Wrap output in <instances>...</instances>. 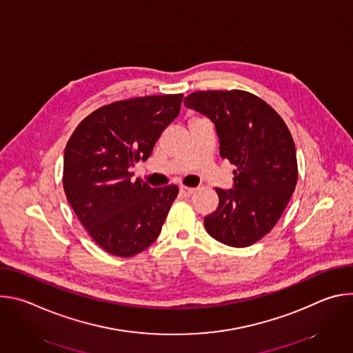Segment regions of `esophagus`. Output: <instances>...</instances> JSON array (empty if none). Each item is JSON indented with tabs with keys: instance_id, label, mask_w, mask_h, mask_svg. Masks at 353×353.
<instances>
[{
	"instance_id": "34e87169",
	"label": "esophagus",
	"mask_w": 353,
	"mask_h": 353,
	"mask_svg": "<svg viewBox=\"0 0 353 353\" xmlns=\"http://www.w3.org/2000/svg\"><path fill=\"white\" fill-rule=\"evenodd\" d=\"M194 191H195V188H191V187H185V185L180 187V194L183 196H190V195L194 194Z\"/></svg>"
}]
</instances>
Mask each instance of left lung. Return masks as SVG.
<instances>
[{
	"instance_id": "8db88e82",
	"label": "left lung",
	"mask_w": 353,
	"mask_h": 353,
	"mask_svg": "<svg viewBox=\"0 0 353 353\" xmlns=\"http://www.w3.org/2000/svg\"><path fill=\"white\" fill-rule=\"evenodd\" d=\"M184 105L216 128L219 154L236 166L233 188H215L219 205L204 218L207 232L232 247H247L276 225L297 181L296 148L282 117L244 90H201Z\"/></svg>"
}]
</instances>
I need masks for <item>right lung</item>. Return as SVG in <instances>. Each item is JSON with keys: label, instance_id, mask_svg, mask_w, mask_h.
<instances>
[{"label": "right lung", "instance_id": "right-lung-1", "mask_svg": "<svg viewBox=\"0 0 353 353\" xmlns=\"http://www.w3.org/2000/svg\"><path fill=\"white\" fill-rule=\"evenodd\" d=\"M183 94L119 100L85 117L67 142L63 185L90 237L117 257H132L159 236L179 194L150 188L130 169L146 161L179 116Z\"/></svg>", "mask_w": 353, "mask_h": 353}]
</instances>
